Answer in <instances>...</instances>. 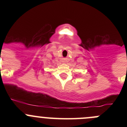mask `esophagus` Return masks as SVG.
<instances>
[{
	"label": "esophagus",
	"mask_w": 127,
	"mask_h": 127,
	"mask_svg": "<svg viewBox=\"0 0 127 127\" xmlns=\"http://www.w3.org/2000/svg\"><path fill=\"white\" fill-rule=\"evenodd\" d=\"M66 61H67V60H66V59H63V60H62L63 62H65Z\"/></svg>",
	"instance_id": "obj_1"
}]
</instances>
